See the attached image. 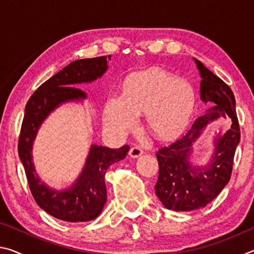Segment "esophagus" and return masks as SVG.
<instances>
[{"label": "esophagus", "instance_id": "obj_1", "mask_svg": "<svg viewBox=\"0 0 254 254\" xmlns=\"http://www.w3.org/2000/svg\"><path fill=\"white\" fill-rule=\"evenodd\" d=\"M142 153H143V150L141 149V147H139V145H133V147H131L130 151H128V154H130L132 158L139 157Z\"/></svg>", "mask_w": 254, "mask_h": 254}]
</instances>
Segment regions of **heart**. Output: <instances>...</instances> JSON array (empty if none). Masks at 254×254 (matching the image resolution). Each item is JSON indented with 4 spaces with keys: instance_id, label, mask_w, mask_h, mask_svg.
Returning a JSON list of instances; mask_svg holds the SVG:
<instances>
[{
    "instance_id": "heart-1",
    "label": "heart",
    "mask_w": 254,
    "mask_h": 254,
    "mask_svg": "<svg viewBox=\"0 0 254 254\" xmlns=\"http://www.w3.org/2000/svg\"><path fill=\"white\" fill-rule=\"evenodd\" d=\"M195 95L187 81L160 70L136 74L127 81L123 95L106 104L104 123L111 132L123 134L134 126L136 114L145 112L149 130L162 139L184 130L194 107Z\"/></svg>"
}]
</instances>
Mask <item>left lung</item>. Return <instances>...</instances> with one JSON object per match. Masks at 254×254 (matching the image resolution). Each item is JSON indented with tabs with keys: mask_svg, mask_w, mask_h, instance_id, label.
Returning a JSON list of instances; mask_svg holds the SVG:
<instances>
[{
	"mask_svg": "<svg viewBox=\"0 0 254 254\" xmlns=\"http://www.w3.org/2000/svg\"><path fill=\"white\" fill-rule=\"evenodd\" d=\"M195 62L201 76L200 97L209 107L186 133L156 153L159 163L156 194L165 207L178 212L204 207L220 194L231 179L235 150L241 137L235 98L230 86L199 60ZM220 116L232 120L230 130L217 140L213 159L207 166L200 169L191 166L188 160L192 142L201 128Z\"/></svg>",
	"mask_w": 254,
	"mask_h": 254,
	"instance_id": "obj_1",
	"label": "left lung"
}]
</instances>
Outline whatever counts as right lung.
Instances as JSON below:
<instances>
[{"label":"right lung","instance_id":"right-lung-1","mask_svg":"<svg viewBox=\"0 0 254 254\" xmlns=\"http://www.w3.org/2000/svg\"><path fill=\"white\" fill-rule=\"evenodd\" d=\"M106 69V56L75 60L40 85L25 105L18 142L19 157L34 200L58 220L87 222L100 215L106 201V170L114 162L126 158L130 147L126 144L120 149H110L92 145L85 168L76 184L65 191H56L47 187L36 174L31 157L33 140L42 121L60 103L86 97V93L76 87V84L96 79Z\"/></svg>","mask_w":254,"mask_h":254}]
</instances>
